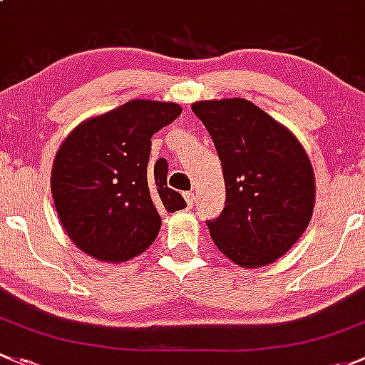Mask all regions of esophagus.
<instances>
[{"mask_svg": "<svg viewBox=\"0 0 365 365\" xmlns=\"http://www.w3.org/2000/svg\"><path fill=\"white\" fill-rule=\"evenodd\" d=\"M184 200H186L187 207H193V205H195V195L187 191V193H184Z\"/></svg>", "mask_w": 365, "mask_h": 365, "instance_id": "obj_1", "label": "esophagus"}]
</instances>
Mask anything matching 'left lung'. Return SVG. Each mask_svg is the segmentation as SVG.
Here are the masks:
<instances>
[{
    "instance_id": "left-lung-1",
    "label": "left lung",
    "mask_w": 365,
    "mask_h": 365,
    "mask_svg": "<svg viewBox=\"0 0 365 365\" xmlns=\"http://www.w3.org/2000/svg\"><path fill=\"white\" fill-rule=\"evenodd\" d=\"M221 160L225 209L207 221L217 250L257 269L276 262L300 239L314 209V172L288 128L250 100L191 105Z\"/></svg>"
}]
</instances>
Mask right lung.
<instances>
[{"instance_id":"1","label":"right lung","mask_w":365,"mask_h":365,"mask_svg":"<svg viewBox=\"0 0 365 365\" xmlns=\"http://www.w3.org/2000/svg\"><path fill=\"white\" fill-rule=\"evenodd\" d=\"M178 103L131 100L70 131L52 165L56 212L71 242L100 262L144 253L161 227L160 209L186 207L167 186V161L148 167L151 137L170 125Z\"/></svg>"}]
</instances>
